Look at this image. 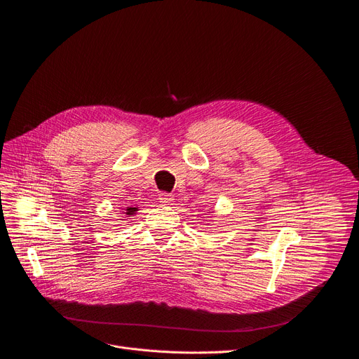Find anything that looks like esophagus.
<instances>
[{"mask_svg":"<svg viewBox=\"0 0 359 359\" xmlns=\"http://www.w3.org/2000/svg\"><path fill=\"white\" fill-rule=\"evenodd\" d=\"M158 201L163 203V205H172L173 203V196L170 194H165V192H161L158 195Z\"/></svg>","mask_w":359,"mask_h":359,"instance_id":"34e87169","label":"esophagus"}]
</instances>
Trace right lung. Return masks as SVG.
Here are the masks:
<instances>
[{"label":"right lung","mask_w":359,"mask_h":359,"mask_svg":"<svg viewBox=\"0 0 359 359\" xmlns=\"http://www.w3.org/2000/svg\"><path fill=\"white\" fill-rule=\"evenodd\" d=\"M135 211H137V208H128V210H126V212H125V214H126V215H129V217H130V215H132V214H134V212H135Z\"/></svg>","instance_id":"right-lung-1"}]
</instances>
